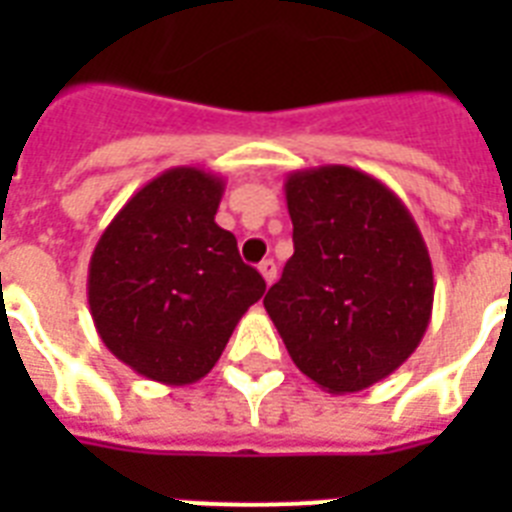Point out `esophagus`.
<instances>
[{"instance_id":"esophagus-1","label":"esophagus","mask_w":512,"mask_h":512,"mask_svg":"<svg viewBox=\"0 0 512 512\" xmlns=\"http://www.w3.org/2000/svg\"><path fill=\"white\" fill-rule=\"evenodd\" d=\"M257 268H260V273H263L265 284L271 287L273 281H276V263H273V260H263V263L257 265Z\"/></svg>"}]
</instances>
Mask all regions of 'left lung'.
Returning <instances> with one entry per match:
<instances>
[{
	"instance_id": "obj_1",
	"label": "left lung",
	"mask_w": 512,
	"mask_h": 512,
	"mask_svg": "<svg viewBox=\"0 0 512 512\" xmlns=\"http://www.w3.org/2000/svg\"><path fill=\"white\" fill-rule=\"evenodd\" d=\"M295 255L263 305L297 369L356 393L412 356L433 313V265L404 201L345 164L284 183Z\"/></svg>"
}]
</instances>
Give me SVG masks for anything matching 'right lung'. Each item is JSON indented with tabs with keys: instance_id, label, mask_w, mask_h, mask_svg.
<instances>
[{
	"instance_id": "add662e5",
	"label": "right lung",
	"mask_w": 512,
	"mask_h": 512,
	"mask_svg": "<svg viewBox=\"0 0 512 512\" xmlns=\"http://www.w3.org/2000/svg\"><path fill=\"white\" fill-rule=\"evenodd\" d=\"M223 177L172 167L146 183L95 244L87 300L100 340L132 372L191 385L217 364L265 292L215 223Z\"/></svg>"
}]
</instances>
